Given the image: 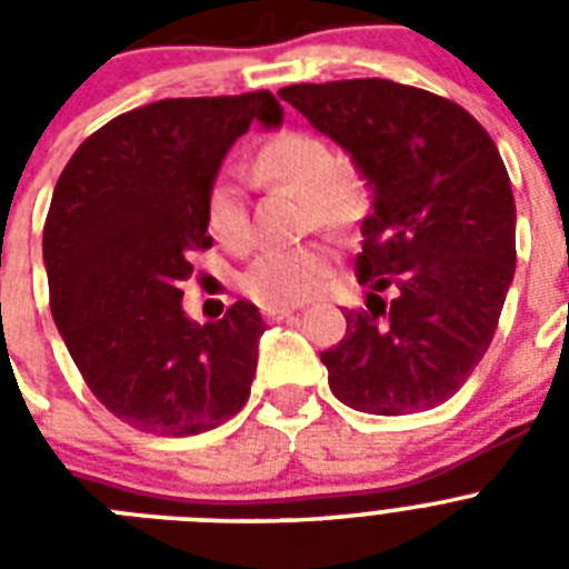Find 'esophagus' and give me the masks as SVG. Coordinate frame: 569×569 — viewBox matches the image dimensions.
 Wrapping results in <instances>:
<instances>
[{"mask_svg": "<svg viewBox=\"0 0 569 569\" xmlns=\"http://www.w3.org/2000/svg\"><path fill=\"white\" fill-rule=\"evenodd\" d=\"M293 313H296L293 308H264V310H261V316H264V319H268V321L290 319V316H293Z\"/></svg>", "mask_w": 569, "mask_h": 569, "instance_id": "1", "label": "esophagus"}]
</instances>
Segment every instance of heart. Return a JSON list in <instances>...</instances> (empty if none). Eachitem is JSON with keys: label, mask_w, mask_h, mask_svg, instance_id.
Masks as SVG:
<instances>
[{"label": "heart", "mask_w": 569, "mask_h": 569, "mask_svg": "<svg viewBox=\"0 0 569 569\" xmlns=\"http://www.w3.org/2000/svg\"><path fill=\"white\" fill-rule=\"evenodd\" d=\"M256 179L268 184H288L308 199V224L347 228L359 216L361 184L345 164H339L333 148L310 130H276L268 136L253 159ZM208 228L224 248H244L250 241V216L241 184L236 176H216L204 202ZM333 273V250L319 241L293 248H268L253 259L241 290L250 299L288 308L308 301L328 284Z\"/></svg>", "instance_id": "1"}]
</instances>
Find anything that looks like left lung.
Returning a JSON list of instances; mask_svg holds the SVG:
<instances>
[{"instance_id":"obj_1","label":"left lung","mask_w":569,"mask_h":569,"mask_svg":"<svg viewBox=\"0 0 569 569\" xmlns=\"http://www.w3.org/2000/svg\"><path fill=\"white\" fill-rule=\"evenodd\" d=\"M279 97L350 150L373 190L356 256L373 293L345 310V339L321 353L330 390L373 416L445 405L485 359L516 273L499 148L461 104L390 79L290 84Z\"/></svg>"}]
</instances>
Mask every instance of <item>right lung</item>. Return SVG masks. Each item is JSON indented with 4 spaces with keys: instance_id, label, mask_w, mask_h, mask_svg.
<instances>
[{
    "instance_id": "obj_1",
    "label": "right lung",
    "mask_w": 569,
    "mask_h": 569,
    "mask_svg": "<svg viewBox=\"0 0 569 569\" xmlns=\"http://www.w3.org/2000/svg\"><path fill=\"white\" fill-rule=\"evenodd\" d=\"M253 119L279 124L270 90L128 110L79 144L50 199V313L90 393L142 433H204L250 399L259 310L236 301L199 328L182 281L213 244L208 190Z\"/></svg>"
}]
</instances>
